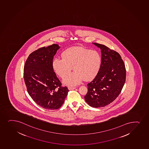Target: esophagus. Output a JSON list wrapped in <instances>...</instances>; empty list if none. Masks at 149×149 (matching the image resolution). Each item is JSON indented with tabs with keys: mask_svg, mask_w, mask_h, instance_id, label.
I'll use <instances>...</instances> for the list:
<instances>
[{
	"mask_svg": "<svg viewBox=\"0 0 149 149\" xmlns=\"http://www.w3.org/2000/svg\"><path fill=\"white\" fill-rule=\"evenodd\" d=\"M69 90H74V89H76V87H68Z\"/></svg>",
	"mask_w": 149,
	"mask_h": 149,
	"instance_id": "esophagus-1",
	"label": "esophagus"
}]
</instances>
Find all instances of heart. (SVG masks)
Here are the masks:
<instances>
[{
    "label": "heart",
    "mask_w": 149,
    "mask_h": 149,
    "mask_svg": "<svg viewBox=\"0 0 149 149\" xmlns=\"http://www.w3.org/2000/svg\"><path fill=\"white\" fill-rule=\"evenodd\" d=\"M102 57L95 50L83 47H72L62 54V59L56 58L52 62L55 73L63 78L73 70L75 72L64 79L63 83L68 86L79 84L93 80L99 73L102 65Z\"/></svg>",
    "instance_id": "1"
}]
</instances>
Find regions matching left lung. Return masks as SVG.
<instances>
[{"mask_svg": "<svg viewBox=\"0 0 149 149\" xmlns=\"http://www.w3.org/2000/svg\"><path fill=\"white\" fill-rule=\"evenodd\" d=\"M100 48L102 65L94 80L87 84L86 102L95 108L105 107L120 94L126 80V68L120 55L104 45L94 43Z\"/></svg>", "mask_w": 149, "mask_h": 149, "instance_id": "obj_1", "label": "left lung"}]
</instances>
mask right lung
Wrapping results in <instances>:
<instances>
[{"mask_svg":"<svg viewBox=\"0 0 149 149\" xmlns=\"http://www.w3.org/2000/svg\"><path fill=\"white\" fill-rule=\"evenodd\" d=\"M60 48L53 44L42 47L29 55L24 67V79L27 91L38 105L47 109H57L64 102L69 90L54 72V56Z\"/></svg>","mask_w":149,"mask_h":149,"instance_id":"obj_1","label":"right lung"}]
</instances>
